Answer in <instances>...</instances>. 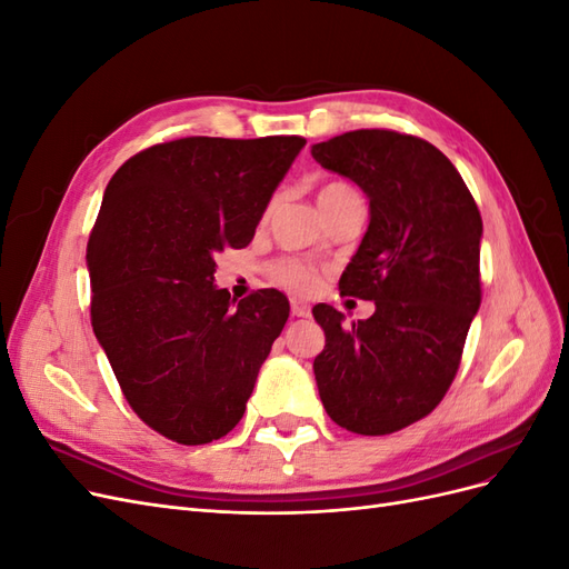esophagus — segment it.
Masks as SVG:
<instances>
[{"instance_id": "obj_1", "label": "esophagus", "mask_w": 569, "mask_h": 569, "mask_svg": "<svg viewBox=\"0 0 569 569\" xmlns=\"http://www.w3.org/2000/svg\"><path fill=\"white\" fill-rule=\"evenodd\" d=\"M291 316L308 318V316H311V306H308V303L301 301V299H291Z\"/></svg>"}]
</instances>
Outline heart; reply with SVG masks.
<instances>
[{
  "instance_id": "b5f03b06",
  "label": "heart",
  "mask_w": 569,
  "mask_h": 569,
  "mask_svg": "<svg viewBox=\"0 0 569 569\" xmlns=\"http://www.w3.org/2000/svg\"><path fill=\"white\" fill-rule=\"evenodd\" d=\"M341 189H349V187L335 182V184H327L320 194L341 192ZM272 278H274V282H280L282 287H287L291 291H311L316 287L313 270H308L301 261H295V258H284V261L274 263Z\"/></svg>"
}]
</instances>
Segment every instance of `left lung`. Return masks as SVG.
<instances>
[{
  "mask_svg": "<svg viewBox=\"0 0 569 569\" xmlns=\"http://www.w3.org/2000/svg\"><path fill=\"white\" fill-rule=\"evenodd\" d=\"M311 153L370 201L339 289L375 301L351 325L332 306L313 308L325 332L313 360L320 401L349 432H399L437 408L458 372L481 301V216L456 166L418 137L353 130Z\"/></svg>",
  "mask_w": 569,
  "mask_h": 569,
  "instance_id": "obj_1",
  "label": "left lung"
}]
</instances>
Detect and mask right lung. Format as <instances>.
Here are the masks:
<instances>
[{"mask_svg":"<svg viewBox=\"0 0 569 569\" xmlns=\"http://www.w3.org/2000/svg\"><path fill=\"white\" fill-rule=\"evenodd\" d=\"M303 137H184L116 170L88 244L92 330L128 403L184 446L242 420L289 318L278 289L237 301L216 253L251 242Z\"/></svg>","mask_w":569,"mask_h":569,"instance_id":"right-lung-1","label":"right lung"}]
</instances>
